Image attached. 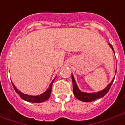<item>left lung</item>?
Returning a JSON list of instances; mask_svg holds the SVG:
<instances>
[{"instance_id":"obj_1","label":"left lung","mask_w":125,"mask_h":125,"mask_svg":"<svg viewBox=\"0 0 125 125\" xmlns=\"http://www.w3.org/2000/svg\"><path fill=\"white\" fill-rule=\"evenodd\" d=\"M110 47L112 48V49L113 50V51L114 52V48H113V46H112V44H109ZM114 80V79H113L112 82L107 85V87L105 88L104 90H103L101 91L97 92H94V93H87V92H84L81 91L79 89V87L77 86V83H76V81H75V79L74 78V76L72 74V81H73V92L75 96V97L80 100L81 101L83 102H92L95 101L96 99L97 98H100L103 97L108 92H109V89H110V87L111 85H112L113 81Z\"/></svg>"}]
</instances>
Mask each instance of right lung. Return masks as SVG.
I'll return each mask as SVG.
<instances>
[{
  "label": "right lung",
  "mask_w": 125,
  "mask_h": 125,
  "mask_svg": "<svg viewBox=\"0 0 125 125\" xmlns=\"http://www.w3.org/2000/svg\"><path fill=\"white\" fill-rule=\"evenodd\" d=\"M55 79H54L51 82V83L50 84L48 88L46 90V91L44 92L43 94H42L40 95H38V96H30V95H27L24 94L22 92H21L20 91H19L16 87L13 85L12 82V85L13 86V88L14 90H16V93L18 94L20 96V97L21 98H22L23 100L26 101L28 102H32V103H42V102H44L46 101V100H48L50 96H51V89H52V83L54 82Z\"/></svg>",
  "instance_id": "obj_1"
}]
</instances>
